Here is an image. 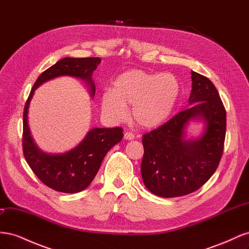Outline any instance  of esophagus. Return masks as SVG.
<instances>
[{"instance_id":"1","label":"esophagus","mask_w":249,"mask_h":249,"mask_svg":"<svg viewBox=\"0 0 249 249\" xmlns=\"http://www.w3.org/2000/svg\"><path fill=\"white\" fill-rule=\"evenodd\" d=\"M134 138H135L134 134H132V133H130V132H126V133H124V140H133Z\"/></svg>"}]
</instances>
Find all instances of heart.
Instances as JSON below:
<instances>
[{
  "mask_svg": "<svg viewBox=\"0 0 249 249\" xmlns=\"http://www.w3.org/2000/svg\"><path fill=\"white\" fill-rule=\"evenodd\" d=\"M180 84L171 73L131 70L120 73L101 96L104 114L112 120H122L125 107L132 106L131 116L142 129H155L165 124L175 110Z\"/></svg>",
  "mask_w": 249,
  "mask_h": 249,
  "instance_id": "obj_1",
  "label": "heart"
}]
</instances>
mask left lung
Here are the masks:
<instances>
[{"mask_svg":"<svg viewBox=\"0 0 249 249\" xmlns=\"http://www.w3.org/2000/svg\"><path fill=\"white\" fill-rule=\"evenodd\" d=\"M191 79L189 107L142 138L143 183L161 197H178L199 189L214 175L222 156L227 112L219 93L202 74L191 71ZM191 120H201L205 126L199 138L187 140Z\"/></svg>","mask_w":249,"mask_h":249,"instance_id":"left-lung-1","label":"left lung"}]
</instances>
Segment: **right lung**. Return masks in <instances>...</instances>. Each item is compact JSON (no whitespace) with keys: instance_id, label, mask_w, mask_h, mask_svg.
I'll list each match as a JSON object with an SVG mask.
<instances>
[{"instance_id":"obj_1","label":"right lung","mask_w":249,"mask_h":249,"mask_svg":"<svg viewBox=\"0 0 249 249\" xmlns=\"http://www.w3.org/2000/svg\"><path fill=\"white\" fill-rule=\"evenodd\" d=\"M101 63L99 57H66L44 71L37 78L24 109L22 120V149L26 161L41 182L59 192L77 193L92 182L105 156L124 137L122 127H94L79 144L63 154H48L37 146L29 127V106L35 90L43 83L58 77L70 76L84 81L89 87L90 96L95 93L92 73Z\"/></svg>"}]
</instances>
